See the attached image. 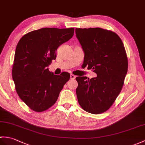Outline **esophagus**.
Wrapping results in <instances>:
<instances>
[{
	"label": "esophagus",
	"instance_id": "obj_1",
	"mask_svg": "<svg viewBox=\"0 0 145 145\" xmlns=\"http://www.w3.org/2000/svg\"><path fill=\"white\" fill-rule=\"evenodd\" d=\"M75 77H76V76H75V75H73V74H71V75H70V79L74 80V79L75 78Z\"/></svg>",
	"mask_w": 145,
	"mask_h": 145
}]
</instances>
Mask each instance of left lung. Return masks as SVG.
<instances>
[{
    "mask_svg": "<svg viewBox=\"0 0 145 145\" xmlns=\"http://www.w3.org/2000/svg\"><path fill=\"white\" fill-rule=\"evenodd\" d=\"M85 54L83 66L97 74L91 79L76 77L78 103L85 111L98 114L108 110L119 96L128 70L123 44L116 33L100 28H76Z\"/></svg>",
    "mask_w": 145,
    "mask_h": 145,
    "instance_id": "left-lung-1",
    "label": "left lung"
}]
</instances>
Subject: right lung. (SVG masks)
Wrapping results in <instances>:
<instances>
[{
	"label": "right lung",
	"instance_id": "add662e5",
	"mask_svg": "<svg viewBox=\"0 0 145 145\" xmlns=\"http://www.w3.org/2000/svg\"><path fill=\"white\" fill-rule=\"evenodd\" d=\"M74 28H44L25 35L16 46L12 78L18 95L30 109L42 112L52 106L70 73L55 75L48 67L59 47L72 38Z\"/></svg>",
	"mask_w": 145,
	"mask_h": 145
}]
</instances>
